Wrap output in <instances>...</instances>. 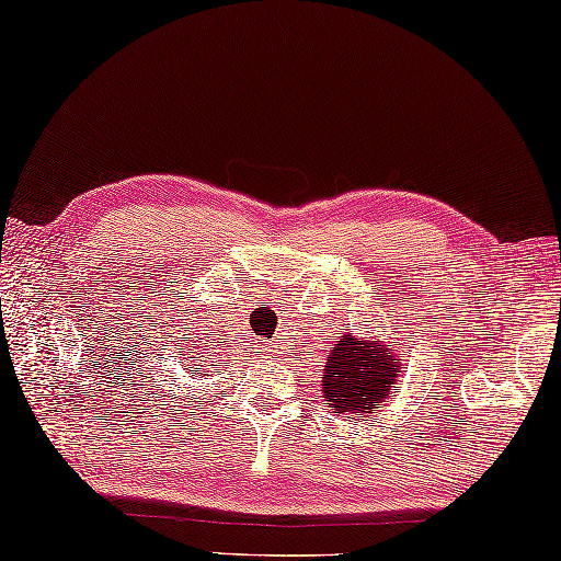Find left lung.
<instances>
[{"label": "left lung", "mask_w": 561, "mask_h": 561, "mask_svg": "<svg viewBox=\"0 0 561 561\" xmlns=\"http://www.w3.org/2000/svg\"><path fill=\"white\" fill-rule=\"evenodd\" d=\"M401 369L397 353L383 340L345 333L328 353L321 375L323 399L333 413H355L362 421L381 409L389 393H397Z\"/></svg>", "instance_id": "obj_1"}]
</instances>
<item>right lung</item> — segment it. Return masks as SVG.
<instances>
[{
    "instance_id": "right-lung-1",
    "label": "right lung",
    "mask_w": 561,
    "mask_h": 561,
    "mask_svg": "<svg viewBox=\"0 0 561 561\" xmlns=\"http://www.w3.org/2000/svg\"><path fill=\"white\" fill-rule=\"evenodd\" d=\"M196 369H199V367H196Z\"/></svg>"
}]
</instances>
